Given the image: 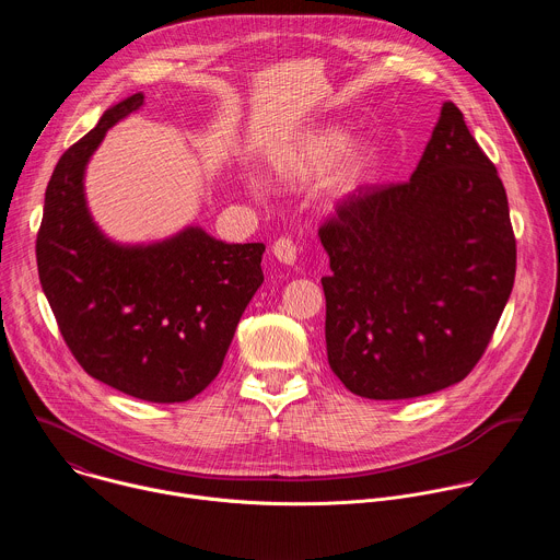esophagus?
<instances>
[{"label":"esophagus","mask_w":560,"mask_h":560,"mask_svg":"<svg viewBox=\"0 0 560 560\" xmlns=\"http://www.w3.org/2000/svg\"><path fill=\"white\" fill-rule=\"evenodd\" d=\"M272 253H275V257L279 261H283L288 266H292L296 261V246H294V242H292L290 236H279L277 242L272 244Z\"/></svg>","instance_id":"obj_1"}]
</instances>
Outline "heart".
I'll return each mask as SVG.
<instances>
[{
    "instance_id": "obj_1",
    "label": "heart",
    "mask_w": 560,
    "mask_h": 560,
    "mask_svg": "<svg viewBox=\"0 0 560 560\" xmlns=\"http://www.w3.org/2000/svg\"><path fill=\"white\" fill-rule=\"evenodd\" d=\"M346 132L339 128H318L294 143H290L285 150L277 152L272 159V171L279 179L288 184H307L322 177L330 166L337 162V156L346 148ZM374 162V152L370 145H357L350 148L341 162L337 164L330 182H328V195L332 201H341L350 197L368 177ZM253 188L259 186L253 182Z\"/></svg>"
}]
</instances>
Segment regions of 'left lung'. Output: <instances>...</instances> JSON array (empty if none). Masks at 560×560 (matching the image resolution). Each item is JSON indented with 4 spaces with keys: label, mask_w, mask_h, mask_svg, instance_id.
Instances as JSON below:
<instances>
[{
    "label": "left lung",
    "mask_w": 560,
    "mask_h": 560,
    "mask_svg": "<svg viewBox=\"0 0 560 560\" xmlns=\"http://www.w3.org/2000/svg\"><path fill=\"white\" fill-rule=\"evenodd\" d=\"M318 236L330 257L326 348L365 398L463 381L486 354L516 275V236L490 156L445 102L408 182L361 186Z\"/></svg>",
    "instance_id": "1"
}]
</instances>
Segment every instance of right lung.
Instances as JSON below:
<instances>
[{"label":"right lung","mask_w":560,"mask_h":560,"mask_svg":"<svg viewBox=\"0 0 560 560\" xmlns=\"http://www.w3.org/2000/svg\"><path fill=\"white\" fill-rule=\"evenodd\" d=\"M143 104L104 113L52 171L37 270L59 332L93 378L150 404H182L219 374L238 318L264 283V244H223L188 228L154 246H117L84 199V168L106 130Z\"/></svg>","instance_id":"right-lung-1"}]
</instances>
